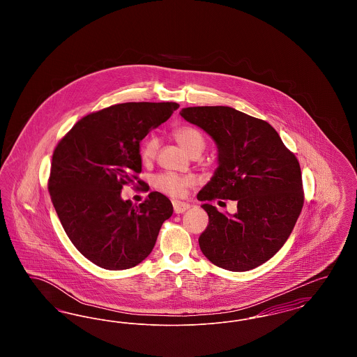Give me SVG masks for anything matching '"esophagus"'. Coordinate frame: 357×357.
<instances>
[{
    "mask_svg": "<svg viewBox=\"0 0 357 357\" xmlns=\"http://www.w3.org/2000/svg\"><path fill=\"white\" fill-rule=\"evenodd\" d=\"M172 207H174V213L175 214H182L190 208V204H185V202H179V201H174L172 202Z\"/></svg>",
    "mask_w": 357,
    "mask_h": 357,
    "instance_id": "34e87169",
    "label": "esophagus"
}]
</instances>
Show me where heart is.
<instances>
[{
    "instance_id": "heart-1",
    "label": "heart",
    "mask_w": 357,
    "mask_h": 357,
    "mask_svg": "<svg viewBox=\"0 0 357 357\" xmlns=\"http://www.w3.org/2000/svg\"><path fill=\"white\" fill-rule=\"evenodd\" d=\"M179 146L191 156H199L206 149V137L201 130L192 126H179L172 131ZM158 151V139L153 135L147 136L139 149L140 159L147 163L151 162ZM194 185V179L186 175L175 172H162L153 178V187L172 198H181L187 190Z\"/></svg>"
}]
</instances>
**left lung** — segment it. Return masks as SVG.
I'll return each instance as SVG.
<instances>
[{"instance_id": "obj_1", "label": "left lung", "mask_w": 357, "mask_h": 357, "mask_svg": "<svg viewBox=\"0 0 357 357\" xmlns=\"http://www.w3.org/2000/svg\"><path fill=\"white\" fill-rule=\"evenodd\" d=\"M181 115L218 146L220 166L198 199L236 201L227 217L202 204L208 225L198 239L204 257L231 272H246L271 259L287 242L304 206L296 155L265 120L231 107H188Z\"/></svg>"}]
</instances>
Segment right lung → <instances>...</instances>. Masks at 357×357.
Returning a JSON list of instances; mask_svg holds the SVG:
<instances>
[{"mask_svg": "<svg viewBox=\"0 0 357 357\" xmlns=\"http://www.w3.org/2000/svg\"><path fill=\"white\" fill-rule=\"evenodd\" d=\"M178 102H123L79 120L57 143L48 190L75 248L107 271L134 268L153 252L170 199L153 191L134 206L123 201L124 185L139 179V143L169 119Z\"/></svg>", "mask_w": 357, "mask_h": 357, "instance_id": "1", "label": "right lung"}]
</instances>
